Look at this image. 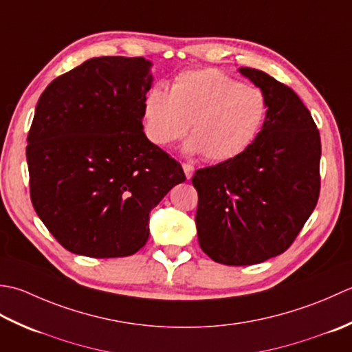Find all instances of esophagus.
Wrapping results in <instances>:
<instances>
[{"label": "esophagus", "mask_w": 352, "mask_h": 352, "mask_svg": "<svg viewBox=\"0 0 352 352\" xmlns=\"http://www.w3.org/2000/svg\"><path fill=\"white\" fill-rule=\"evenodd\" d=\"M182 168H184V171H185L186 179H191L192 175H195V167H192L191 164H182Z\"/></svg>", "instance_id": "esophagus-1"}]
</instances>
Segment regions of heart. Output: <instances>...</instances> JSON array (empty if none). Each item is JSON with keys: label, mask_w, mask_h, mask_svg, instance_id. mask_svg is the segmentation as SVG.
<instances>
[{"label": "heart", "mask_w": 352, "mask_h": 352, "mask_svg": "<svg viewBox=\"0 0 352 352\" xmlns=\"http://www.w3.org/2000/svg\"><path fill=\"white\" fill-rule=\"evenodd\" d=\"M266 98L255 86L241 85L221 71L188 69L175 77L170 92L161 85L142 100L148 140L166 146L188 131L186 153H204L223 162L241 155L255 140L266 118Z\"/></svg>", "instance_id": "b5f03b06"}]
</instances>
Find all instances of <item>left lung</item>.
Masks as SVG:
<instances>
[{
    "label": "left lung",
    "mask_w": 352,
    "mask_h": 352,
    "mask_svg": "<svg viewBox=\"0 0 352 352\" xmlns=\"http://www.w3.org/2000/svg\"><path fill=\"white\" fill-rule=\"evenodd\" d=\"M240 74L266 98V118L245 152L197 170L199 245L216 263L249 266L289 248L318 204L320 136L289 86L254 68Z\"/></svg>",
    "instance_id": "obj_1"
}]
</instances>
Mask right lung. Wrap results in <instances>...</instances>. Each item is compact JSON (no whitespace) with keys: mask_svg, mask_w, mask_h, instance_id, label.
Returning <instances> with one entry per match:
<instances>
[{"mask_svg":"<svg viewBox=\"0 0 352 352\" xmlns=\"http://www.w3.org/2000/svg\"><path fill=\"white\" fill-rule=\"evenodd\" d=\"M153 63L92 57L50 83L27 136L36 214L69 252L127 256L146 245L148 214L185 181L142 126Z\"/></svg>","mask_w":352,"mask_h":352,"instance_id":"obj_1","label":"right lung"}]
</instances>
